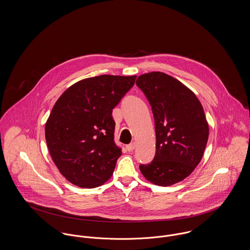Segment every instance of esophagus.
Instances as JSON below:
<instances>
[{
    "label": "esophagus",
    "mask_w": 250,
    "mask_h": 250,
    "mask_svg": "<svg viewBox=\"0 0 250 250\" xmlns=\"http://www.w3.org/2000/svg\"><path fill=\"white\" fill-rule=\"evenodd\" d=\"M125 148H126V150H127L128 152H132L133 150L135 149V144L133 143V144H130V145H127V146H125Z\"/></svg>",
    "instance_id": "1"
}]
</instances>
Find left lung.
I'll list each match as a JSON object with an SVG mask.
<instances>
[{
  "mask_svg": "<svg viewBox=\"0 0 250 250\" xmlns=\"http://www.w3.org/2000/svg\"><path fill=\"white\" fill-rule=\"evenodd\" d=\"M136 84L152 106L156 131L155 158L140 170L153 184H176L202 160L208 139L203 106L190 88L162 72L142 74Z\"/></svg>",
  "mask_w": 250,
  "mask_h": 250,
  "instance_id": "obj_1",
  "label": "left lung"
}]
</instances>
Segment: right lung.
I'll return each instance as SVG.
<instances>
[{"instance_id": "obj_1", "label": "right lung", "mask_w": 250, "mask_h": 250, "mask_svg": "<svg viewBox=\"0 0 250 250\" xmlns=\"http://www.w3.org/2000/svg\"><path fill=\"white\" fill-rule=\"evenodd\" d=\"M136 75L103 74L67 88L45 124V139L60 174L81 188L103 185L122 148L114 142L112 109L132 88Z\"/></svg>"}]
</instances>
